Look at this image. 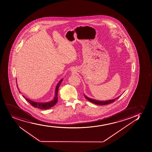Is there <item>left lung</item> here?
Returning <instances> with one entry per match:
<instances>
[{"label": "left lung", "instance_id": "8db88e82", "mask_svg": "<svg viewBox=\"0 0 152 152\" xmlns=\"http://www.w3.org/2000/svg\"><path fill=\"white\" fill-rule=\"evenodd\" d=\"M84 96L85 98H86L87 99L90 101L92 103H94L95 104L100 105H106L111 103L112 102H113L114 101H115L116 100L118 99V98H119V97L118 96L116 98L113 99V100H106V101H98V100H96L93 99H91L90 98H88V97H87L86 96H85L84 95Z\"/></svg>", "mask_w": 152, "mask_h": 152}]
</instances>
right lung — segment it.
Wrapping results in <instances>:
<instances>
[{
	"label": "right lung",
	"instance_id": "1",
	"mask_svg": "<svg viewBox=\"0 0 152 152\" xmlns=\"http://www.w3.org/2000/svg\"><path fill=\"white\" fill-rule=\"evenodd\" d=\"M62 81H63V79L59 82V83H58L57 86L56 87L55 95L54 99L52 100V101H50L49 102H46V103L37 102L31 101V100H30L28 99V98H25L24 96H23V97L25 98V99L26 100V101H28V102H29L34 107L38 108L41 109V110H47V109H49L50 108L52 107L53 106H54L57 102L58 91V89H59V86H60L61 83H62ZM17 87H18V85H17Z\"/></svg>",
	"mask_w": 152,
	"mask_h": 152
}]
</instances>
